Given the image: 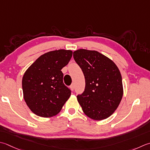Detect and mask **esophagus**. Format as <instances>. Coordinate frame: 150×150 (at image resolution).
I'll return each mask as SVG.
<instances>
[{"mask_svg": "<svg viewBox=\"0 0 150 150\" xmlns=\"http://www.w3.org/2000/svg\"><path fill=\"white\" fill-rule=\"evenodd\" d=\"M74 88H75V86H74V84H72L71 86H70V88H71V90H74Z\"/></svg>", "mask_w": 150, "mask_h": 150, "instance_id": "obj_1", "label": "esophagus"}]
</instances>
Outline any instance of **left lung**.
Masks as SVG:
<instances>
[{
	"label": "left lung",
	"instance_id": "obj_1",
	"mask_svg": "<svg viewBox=\"0 0 150 150\" xmlns=\"http://www.w3.org/2000/svg\"><path fill=\"white\" fill-rule=\"evenodd\" d=\"M73 58L83 71L85 89L77 96L84 113L94 120H103L116 110L124 93L118 67L106 56L96 51L78 49Z\"/></svg>",
	"mask_w": 150,
	"mask_h": 150
}]
</instances>
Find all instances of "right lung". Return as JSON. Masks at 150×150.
Masks as SVG:
<instances>
[{"label": "right lung", "mask_w": 150, "mask_h": 150, "mask_svg": "<svg viewBox=\"0 0 150 150\" xmlns=\"http://www.w3.org/2000/svg\"><path fill=\"white\" fill-rule=\"evenodd\" d=\"M71 50L59 49L41 55L22 79L23 98L32 112L43 118L57 115L71 96L61 69L72 57Z\"/></svg>", "instance_id": "obj_1"}]
</instances>
